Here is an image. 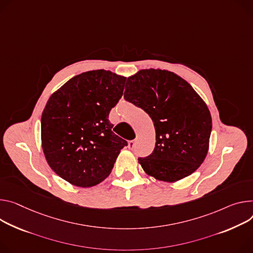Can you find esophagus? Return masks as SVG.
Masks as SVG:
<instances>
[{"mask_svg":"<svg viewBox=\"0 0 253 253\" xmlns=\"http://www.w3.org/2000/svg\"><path fill=\"white\" fill-rule=\"evenodd\" d=\"M136 145V140H130L128 141V148L129 149H133Z\"/></svg>","mask_w":253,"mask_h":253,"instance_id":"esophagus-1","label":"esophagus"}]
</instances>
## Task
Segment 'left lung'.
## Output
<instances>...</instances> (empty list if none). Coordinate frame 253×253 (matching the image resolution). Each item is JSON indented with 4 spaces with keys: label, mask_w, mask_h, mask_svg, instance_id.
I'll return each mask as SVG.
<instances>
[{
    "label": "left lung",
    "mask_w": 253,
    "mask_h": 253,
    "mask_svg": "<svg viewBox=\"0 0 253 253\" xmlns=\"http://www.w3.org/2000/svg\"><path fill=\"white\" fill-rule=\"evenodd\" d=\"M124 99L141 108L155 128V147L138 162L159 180L175 181L192 174L208 153L210 111L192 85L177 75L142 70L128 78Z\"/></svg>",
    "instance_id": "8db88e82"
}]
</instances>
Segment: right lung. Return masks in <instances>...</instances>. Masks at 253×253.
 <instances>
[{
	"mask_svg": "<svg viewBox=\"0 0 253 253\" xmlns=\"http://www.w3.org/2000/svg\"><path fill=\"white\" fill-rule=\"evenodd\" d=\"M126 78L110 71L83 73L51 95L41 116L42 149L49 167L78 187H93L111 172L127 141L108 117Z\"/></svg>",
	"mask_w": 253,
	"mask_h": 253,
	"instance_id": "1",
	"label": "right lung"
}]
</instances>
